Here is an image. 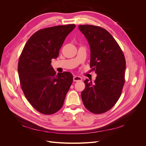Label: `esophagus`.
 I'll return each mask as SVG.
<instances>
[{"mask_svg": "<svg viewBox=\"0 0 146 146\" xmlns=\"http://www.w3.org/2000/svg\"><path fill=\"white\" fill-rule=\"evenodd\" d=\"M82 80V78L80 76H75L73 78V80L74 82H78V81H81Z\"/></svg>", "mask_w": 146, "mask_h": 146, "instance_id": "obj_1", "label": "esophagus"}]
</instances>
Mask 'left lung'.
I'll return each instance as SVG.
<instances>
[{
    "label": "left lung",
    "instance_id": "8db88e82",
    "mask_svg": "<svg viewBox=\"0 0 146 146\" xmlns=\"http://www.w3.org/2000/svg\"><path fill=\"white\" fill-rule=\"evenodd\" d=\"M78 29L89 44L90 68L97 77L94 83L86 78L81 92L85 107L94 114L108 111L116 104L125 82V60L121 48L107 30L91 25Z\"/></svg>",
    "mask_w": 146,
    "mask_h": 146
}]
</instances>
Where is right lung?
I'll list each match as a JSON object with an SVG mask.
<instances>
[{"label":"right lung","instance_id":"add662e5","mask_svg":"<svg viewBox=\"0 0 146 146\" xmlns=\"http://www.w3.org/2000/svg\"><path fill=\"white\" fill-rule=\"evenodd\" d=\"M75 27L69 24L39 30L29 39L21 53L17 69L22 90L41 113L52 114L60 110L72 83V74H56L51 60L58 56L65 38Z\"/></svg>","mask_w":146,"mask_h":146}]
</instances>
